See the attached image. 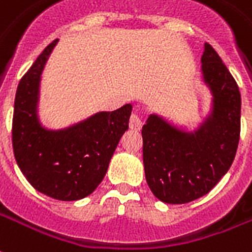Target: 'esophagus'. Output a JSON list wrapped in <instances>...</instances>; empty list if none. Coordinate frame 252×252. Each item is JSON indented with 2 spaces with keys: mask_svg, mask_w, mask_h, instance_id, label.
Here are the masks:
<instances>
[{
  "mask_svg": "<svg viewBox=\"0 0 252 252\" xmlns=\"http://www.w3.org/2000/svg\"><path fill=\"white\" fill-rule=\"evenodd\" d=\"M141 126H143V121H141L140 116L136 113H132L131 119H129V128L132 131H140Z\"/></svg>",
  "mask_w": 252,
  "mask_h": 252,
  "instance_id": "34e87169",
  "label": "esophagus"
}]
</instances>
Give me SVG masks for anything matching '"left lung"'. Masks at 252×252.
Segmentation results:
<instances>
[{
	"mask_svg": "<svg viewBox=\"0 0 252 252\" xmlns=\"http://www.w3.org/2000/svg\"><path fill=\"white\" fill-rule=\"evenodd\" d=\"M202 74L212 94V108L195 131H184L156 113L141 129L147 183L155 196L169 204H184L210 192L230 169L238 150L239 88L207 42Z\"/></svg>",
	"mask_w": 252,
	"mask_h": 252,
	"instance_id": "1",
	"label": "left lung"
}]
</instances>
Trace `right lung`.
I'll return each mask as SVG.
<instances>
[{
  "mask_svg": "<svg viewBox=\"0 0 252 252\" xmlns=\"http://www.w3.org/2000/svg\"><path fill=\"white\" fill-rule=\"evenodd\" d=\"M59 40L42 50L24 74L16 92L12 141L14 158L37 191L57 200L72 202L97 188L128 129L132 105L97 112L63 129H48L38 119L42 70Z\"/></svg>",
  "mask_w": 252,
  "mask_h": 252,
  "instance_id": "add662e5",
  "label": "right lung"
}]
</instances>
